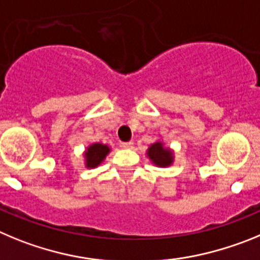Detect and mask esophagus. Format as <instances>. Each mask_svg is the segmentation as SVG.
Listing matches in <instances>:
<instances>
[{
	"label": "esophagus",
	"mask_w": 260,
	"mask_h": 260,
	"mask_svg": "<svg viewBox=\"0 0 260 260\" xmlns=\"http://www.w3.org/2000/svg\"><path fill=\"white\" fill-rule=\"evenodd\" d=\"M120 146H121V147H124V149H132V147H133V142H132V141L121 142Z\"/></svg>",
	"instance_id": "1"
}]
</instances>
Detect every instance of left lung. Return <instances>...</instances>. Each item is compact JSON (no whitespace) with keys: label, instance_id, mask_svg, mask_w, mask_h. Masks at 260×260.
I'll return each instance as SVG.
<instances>
[{"label":"left lung","instance_id":"8db88e82","mask_svg":"<svg viewBox=\"0 0 260 260\" xmlns=\"http://www.w3.org/2000/svg\"><path fill=\"white\" fill-rule=\"evenodd\" d=\"M146 155L154 166L160 168L170 167L175 162V151L170 146H166L162 139H158L147 147Z\"/></svg>","mask_w":260,"mask_h":260}]
</instances>
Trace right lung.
I'll use <instances>...</instances> for the list:
<instances>
[{
	"label": "right lung",
	"instance_id": "obj_1",
	"mask_svg": "<svg viewBox=\"0 0 260 260\" xmlns=\"http://www.w3.org/2000/svg\"><path fill=\"white\" fill-rule=\"evenodd\" d=\"M111 151V146L104 142H93L84 150V166L85 168H97L102 165L106 156Z\"/></svg>",
	"mask_w": 260,
	"mask_h": 260
}]
</instances>
